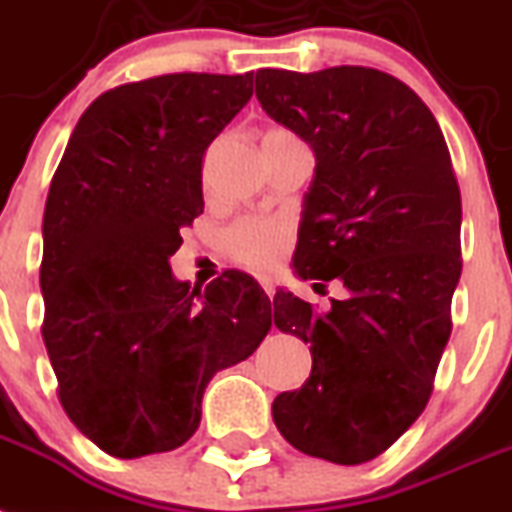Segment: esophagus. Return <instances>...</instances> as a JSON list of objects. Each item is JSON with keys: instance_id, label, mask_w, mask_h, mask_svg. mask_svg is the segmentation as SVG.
Instances as JSON below:
<instances>
[{"instance_id": "1", "label": "esophagus", "mask_w": 512, "mask_h": 512, "mask_svg": "<svg viewBox=\"0 0 512 512\" xmlns=\"http://www.w3.org/2000/svg\"><path fill=\"white\" fill-rule=\"evenodd\" d=\"M259 285L264 287V293L269 295V298H272V295H274V285H272V280H269V277H259Z\"/></svg>"}]
</instances>
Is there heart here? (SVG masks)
<instances>
[{"label": "heart", "mask_w": 512, "mask_h": 512, "mask_svg": "<svg viewBox=\"0 0 512 512\" xmlns=\"http://www.w3.org/2000/svg\"><path fill=\"white\" fill-rule=\"evenodd\" d=\"M287 130L272 128L264 138H287ZM290 225L280 217H243L225 230V251L238 264L269 269L290 246Z\"/></svg>", "instance_id": "1"}]
</instances>
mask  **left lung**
Here are the masks:
<instances>
[{"label":"left lung","mask_w":512,"mask_h":512,"mask_svg":"<svg viewBox=\"0 0 512 512\" xmlns=\"http://www.w3.org/2000/svg\"><path fill=\"white\" fill-rule=\"evenodd\" d=\"M256 99L316 156L293 266L340 280L327 314L277 290L274 324L311 342V377L272 403L282 437L340 466L377 458L421 416L450 340L460 190L424 101L371 67L259 70Z\"/></svg>","instance_id":"1"}]
</instances>
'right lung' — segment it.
<instances>
[{
    "label": "right lung",
    "instance_id": "add662e5",
    "mask_svg": "<svg viewBox=\"0 0 512 512\" xmlns=\"http://www.w3.org/2000/svg\"><path fill=\"white\" fill-rule=\"evenodd\" d=\"M253 96V73H175L101 94L75 125L44 209V345L59 403L114 458L167 453L201 424L217 371L272 329L259 282L175 280L204 211L201 159Z\"/></svg>",
    "mask_w": 512,
    "mask_h": 512
}]
</instances>
